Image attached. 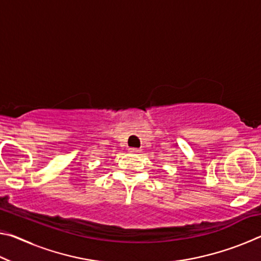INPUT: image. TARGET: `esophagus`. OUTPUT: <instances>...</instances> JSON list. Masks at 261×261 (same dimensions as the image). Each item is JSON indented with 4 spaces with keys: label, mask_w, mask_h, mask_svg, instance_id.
I'll return each mask as SVG.
<instances>
[{
    "label": "esophagus",
    "mask_w": 261,
    "mask_h": 261,
    "mask_svg": "<svg viewBox=\"0 0 261 261\" xmlns=\"http://www.w3.org/2000/svg\"><path fill=\"white\" fill-rule=\"evenodd\" d=\"M129 152H131V153H138L139 149L138 148H129Z\"/></svg>",
    "instance_id": "34e87169"
}]
</instances>
